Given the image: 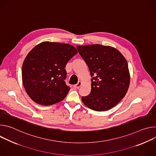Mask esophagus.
<instances>
[{
  "label": "esophagus",
  "mask_w": 156,
  "mask_h": 156,
  "mask_svg": "<svg viewBox=\"0 0 156 156\" xmlns=\"http://www.w3.org/2000/svg\"><path fill=\"white\" fill-rule=\"evenodd\" d=\"M81 84H82V82H81V81H79L78 83L76 84H75V85H74V87L78 89V88L81 86Z\"/></svg>",
  "instance_id": "esophagus-1"
}]
</instances>
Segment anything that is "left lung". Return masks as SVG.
I'll return each mask as SVG.
<instances>
[{
    "instance_id": "1",
    "label": "left lung",
    "mask_w": 156,
    "mask_h": 156,
    "mask_svg": "<svg viewBox=\"0 0 156 156\" xmlns=\"http://www.w3.org/2000/svg\"><path fill=\"white\" fill-rule=\"evenodd\" d=\"M91 76V90L82 97L85 105L95 111L108 110L125 96L130 82L128 63L115 48L101 44L76 47Z\"/></svg>"
}]
</instances>
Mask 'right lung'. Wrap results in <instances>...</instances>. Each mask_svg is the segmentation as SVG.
I'll use <instances>...</instances> for the list:
<instances>
[{"instance_id": "add662e5", "label": "right lung", "mask_w": 156, "mask_h": 156, "mask_svg": "<svg viewBox=\"0 0 156 156\" xmlns=\"http://www.w3.org/2000/svg\"><path fill=\"white\" fill-rule=\"evenodd\" d=\"M77 52L70 44L46 41L28 54L22 66V81L34 102L51 105L66 96L70 88L65 82V68Z\"/></svg>"}]
</instances>
